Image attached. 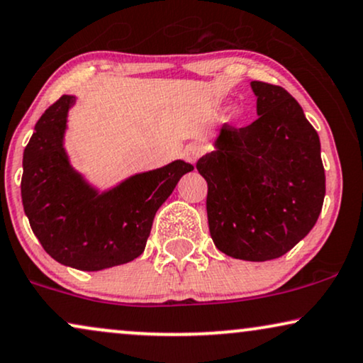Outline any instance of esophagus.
Masks as SVG:
<instances>
[{
    "label": "esophagus",
    "mask_w": 363,
    "mask_h": 363,
    "mask_svg": "<svg viewBox=\"0 0 363 363\" xmlns=\"http://www.w3.org/2000/svg\"><path fill=\"white\" fill-rule=\"evenodd\" d=\"M201 154H202V147L197 146V144H191V146H187L184 149V154H182V156H184L187 162L196 164L197 159L201 157Z\"/></svg>",
    "instance_id": "esophagus-1"
}]
</instances>
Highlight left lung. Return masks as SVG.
Instances as JSON below:
<instances>
[{
	"label": "left lung",
	"instance_id": "1",
	"mask_svg": "<svg viewBox=\"0 0 363 363\" xmlns=\"http://www.w3.org/2000/svg\"><path fill=\"white\" fill-rule=\"evenodd\" d=\"M259 118L220 128L196 167L207 181V220L216 247L264 262L287 254L315 225L325 197L320 139L301 104L280 86L250 83Z\"/></svg>",
	"mask_w": 363,
	"mask_h": 363
}]
</instances>
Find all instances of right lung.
<instances>
[{"mask_svg":"<svg viewBox=\"0 0 363 363\" xmlns=\"http://www.w3.org/2000/svg\"><path fill=\"white\" fill-rule=\"evenodd\" d=\"M61 96L45 111L23 152L24 214L52 259L77 270H103L144 252L154 216L194 166L181 159L99 192L71 166L65 149L67 111Z\"/></svg>","mask_w":363,"mask_h":363,"instance_id":"obj_1","label":"right lung"}]
</instances>
